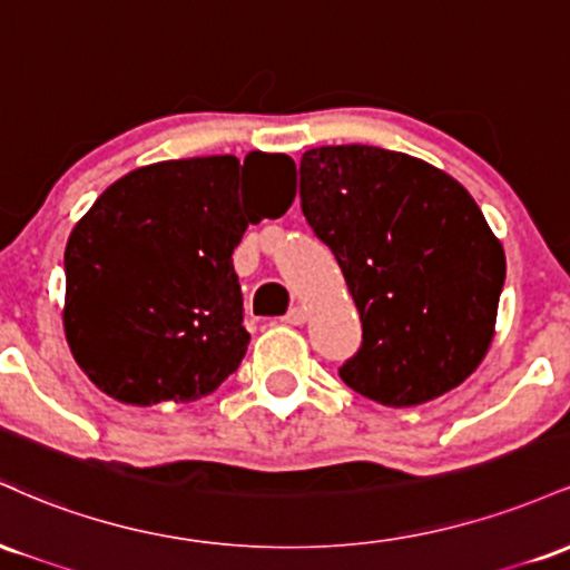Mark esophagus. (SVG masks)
Wrapping results in <instances>:
<instances>
[{
  "label": "esophagus",
  "mask_w": 570,
  "mask_h": 570,
  "mask_svg": "<svg viewBox=\"0 0 570 570\" xmlns=\"http://www.w3.org/2000/svg\"><path fill=\"white\" fill-rule=\"evenodd\" d=\"M284 322H286V324H294V326L305 324V322H307V311H305V307H299V305L292 307V311L284 316Z\"/></svg>",
  "instance_id": "34e87169"
}]
</instances>
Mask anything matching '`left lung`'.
I'll return each instance as SVG.
<instances>
[{
    "label": "left lung",
    "instance_id": "1",
    "mask_svg": "<svg viewBox=\"0 0 570 570\" xmlns=\"http://www.w3.org/2000/svg\"><path fill=\"white\" fill-rule=\"evenodd\" d=\"M299 198L362 316V348L340 377L385 407L458 389L493 343L507 276L466 187L412 155L337 144L303 155Z\"/></svg>",
    "mask_w": 570,
    "mask_h": 570
}]
</instances>
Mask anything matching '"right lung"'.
Segmentation results:
<instances>
[{
	"instance_id": "right-lung-1",
	"label": "right lung",
	"mask_w": 570,
	"mask_h": 570,
	"mask_svg": "<svg viewBox=\"0 0 570 570\" xmlns=\"http://www.w3.org/2000/svg\"><path fill=\"white\" fill-rule=\"evenodd\" d=\"M284 153L160 160L109 185L67 240L63 332L96 389L134 407L187 404L248 345L233 248L294 200Z\"/></svg>"
}]
</instances>
